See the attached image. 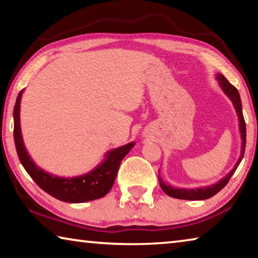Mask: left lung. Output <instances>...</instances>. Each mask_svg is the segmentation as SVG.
Returning <instances> with one entry per match:
<instances>
[{
  "mask_svg": "<svg viewBox=\"0 0 258 258\" xmlns=\"http://www.w3.org/2000/svg\"><path fill=\"white\" fill-rule=\"evenodd\" d=\"M216 81L218 82V85H220V87L225 93L226 97L231 100V102H232L233 107L235 109V112H237L238 115L239 130H240V135H241V151H240V157L237 161V164L234 165V167L231 169L228 175H225L223 178H221V180L217 183H215V184H212L208 186L196 187V189L174 187L172 185H169L168 183L163 181V178L160 176H158L160 187L163 189V191L166 195H168L169 197L172 198L184 199V200H204V199L212 198L213 196H215L217 192H220L226 184H228L231 176L233 175L235 169L238 168L239 164L241 163V160L243 158L244 149H246V123H244V118L242 115V104H241V99H240V94L238 92V90L235 89L232 84H230L229 81L226 80L222 74H217Z\"/></svg>",
  "mask_w": 258,
  "mask_h": 258,
  "instance_id": "obj_1",
  "label": "left lung"
}]
</instances>
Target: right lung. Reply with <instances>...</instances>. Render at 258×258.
Masks as SVG:
<instances>
[{
    "mask_svg": "<svg viewBox=\"0 0 258 258\" xmlns=\"http://www.w3.org/2000/svg\"><path fill=\"white\" fill-rule=\"evenodd\" d=\"M23 92L24 90H21L17 97L14 109V137L19 160L29 176L46 194L64 203L80 204L104 197L116 180L121 160L135 143L130 142L106 152L102 163L86 174L73 177H60L47 173L34 163L26 150L20 127V102Z\"/></svg>",
    "mask_w": 258,
    "mask_h": 258,
    "instance_id": "right-lung-1",
    "label": "right lung"
}]
</instances>
